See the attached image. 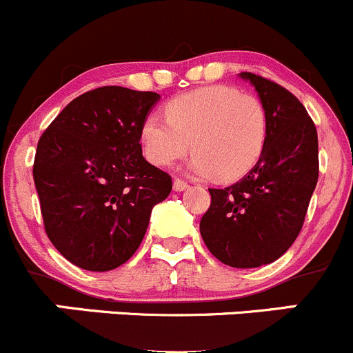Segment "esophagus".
Instances as JSON below:
<instances>
[{"label": "esophagus", "mask_w": 353, "mask_h": 353, "mask_svg": "<svg viewBox=\"0 0 353 353\" xmlns=\"http://www.w3.org/2000/svg\"><path fill=\"white\" fill-rule=\"evenodd\" d=\"M186 188H188L186 181L179 179V177H177V179H174V191H184Z\"/></svg>", "instance_id": "esophagus-1"}]
</instances>
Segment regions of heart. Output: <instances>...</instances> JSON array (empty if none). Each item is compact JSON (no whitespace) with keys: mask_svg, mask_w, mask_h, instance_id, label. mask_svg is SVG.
Masks as SVG:
<instances>
[{"mask_svg":"<svg viewBox=\"0 0 353 353\" xmlns=\"http://www.w3.org/2000/svg\"><path fill=\"white\" fill-rule=\"evenodd\" d=\"M165 117L150 114L139 128L146 159L169 167L188 152L198 176L236 181L262 159L268 115L256 98L231 85H207L179 94L165 105Z\"/></svg>","mask_w":353,"mask_h":353,"instance_id":"obj_1","label":"heart"}]
</instances>
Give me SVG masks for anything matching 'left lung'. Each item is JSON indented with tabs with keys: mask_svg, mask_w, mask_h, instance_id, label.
<instances>
[{
	"mask_svg": "<svg viewBox=\"0 0 353 353\" xmlns=\"http://www.w3.org/2000/svg\"><path fill=\"white\" fill-rule=\"evenodd\" d=\"M239 77L255 88L268 115L262 159L243 179L210 188L200 221L205 245L225 265L252 269L278 260L299 236L319 177L317 131L288 90L252 72Z\"/></svg>",
	"mask_w": 353,
	"mask_h": 353,
	"instance_id": "1",
	"label": "left lung"
}]
</instances>
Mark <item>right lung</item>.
Instances as JSON below:
<instances>
[{
	"instance_id": "obj_1",
	"label": "right lung",
	"mask_w": 353,
	"mask_h": 353,
	"mask_svg": "<svg viewBox=\"0 0 353 353\" xmlns=\"http://www.w3.org/2000/svg\"><path fill=\"white\" fill-rule=\"evenodd\" d=\"M160 100L152 91L105 85L72 100L43 132L34 184L44 229L77 268L105 272L128 262L152 208L172 179L143 157L139 128Z\"/></svg>"
}]
</instances>
